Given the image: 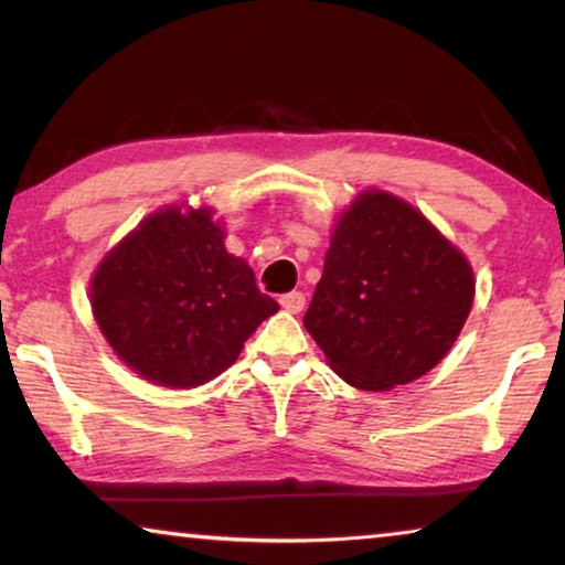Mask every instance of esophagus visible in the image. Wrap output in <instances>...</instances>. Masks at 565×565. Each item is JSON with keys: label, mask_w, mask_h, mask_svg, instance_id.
Returning a JSON list of instances; mask_svg holds the SVG:
<instances>
[{"label": "esophagus", "mask_w": 565, "mask_h": 565, "mask_svg": "<svg viewBox=\"0 0 565 565\" xmlns=\"http://www.w3.org/2000/svg\"><path fill=\"white\" fill-rule=\"evenodd\" d=\"M280 306L288 310V313H300L302 308H306V296L298 290L292 292H285V296H280Z\"/></svg>", "instance_id": "obj_1"}]
</instances>
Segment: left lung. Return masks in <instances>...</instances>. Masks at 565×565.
Here are the masks:
<instances>
[{"mask_svg": "<svg viewBox=\"0 0 565 565\" xmlns=\"http://www.w3.org/2000/svg\"><path fill=\"white\" fill-rule=\"evenodd\" d=\"M471 300L461 252L411 203L366 191L333 228L302 326L343 382L390 390L448 354Z\"/></svg>", "mask_w": 565, "mask_h": 565, "instance_id": "8db88e82", "label": "left lung"}]
</instances>
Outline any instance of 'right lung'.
<instances>
[{
  "instance_id": "right-lung-1",
  "label": "right lung",
  "mask_w": 565,
  "mask_h": 565,
  "mask_svg": "<svg viewBox=\"0 0 565 565\" xmlns=\"http://www.w3.org/2000/svg\"><path fill=\"white\" fill-rule=\"evenodd\" d=\"M92 308L127 366L162 387H199L239 356L280 310L255 273L228 255L209 209H162L102 259Z\"/></svg>"
}]
</instances>
